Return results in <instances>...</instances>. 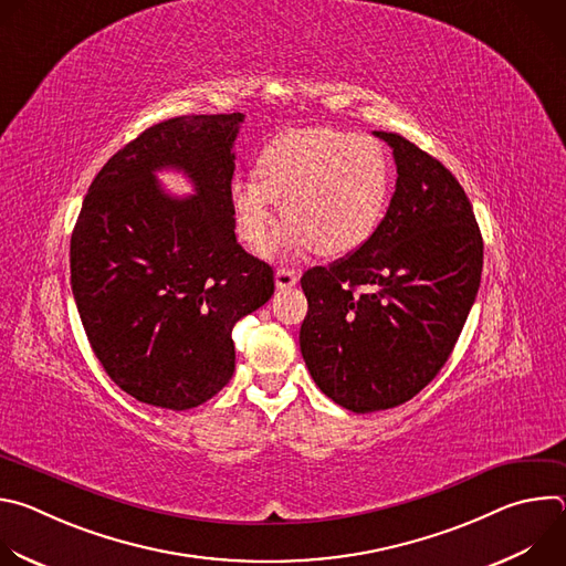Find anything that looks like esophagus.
<instances>
[{"mask_svg": "<svg viewBox=\"0 0 566 566\" xmlns=\"http://www.w3.org/2000/svg\"><path fill=\"white\" fill-rule=\"evenodd\" d=\"M300 280V273L293 271V269H277L275 271V286L277 289H291L295 286Z\"/></svg>", "mask_w": 566, "mask_h": 566, "instance_id": "1", "label": "esophagus"}]
</instances>
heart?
Here are the masks:
<instances>
[{"mask_svg":"<svg viewBox=\"0 0 566 566\" xmlns=\"http://www.w3.org/2000/svg\"><path fill=\"white\" fill-rule=\"evenodd\" d=\"M258 178L234 177L228 199L239 237L262 253L277 230V203L289 219L277 249L343 258L376 234L391 195L385 147L365 134L332 127L291 129L258 156Z\"/></svg>","mask_w":566,"mask_h":566,"instance_id":"obj_1","label":"heart"}]
</instances>
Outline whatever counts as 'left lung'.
<instances>
[{"instance_id":"obj_1","label":"left lung","mask_w":566,"mask_h":566,"mask_svg":"<svg viewBox=\"0 0 566 566\" xmlns=\"http://www.w3.org/2000/svg\"><path fill=\"white\" fill-rule=\"evenodd\" d=\"M374 136L391 147L398 175L380 228L300 280L302 358L315 385L356 415L396 408L439 374L483 266L481 232L452 172L408 138Z\"/></svg>"}]
</instances>
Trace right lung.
I'll use <instances>...</instances> for the list:
<instances>
[{
	"label": "right lung",
	"instance_id": "add662e5",
	"mask_svg": "<svg viewBox=\"0 0 566 566\" xmlns=\"http://www.w3.org/2000/svg\"><path fill=\"white\" fill-rule=\"evenodd\" d=\"M244 114L151 125L96 175L71 232V289L109 378L154 408L190 410L234 371L232 327L273 295V269L234 237L228 188ZM181 169L177 200L155 172Z\"/></svg>",
	"mask_w": 566,
	"mask_h": 566
}]
</instances>
